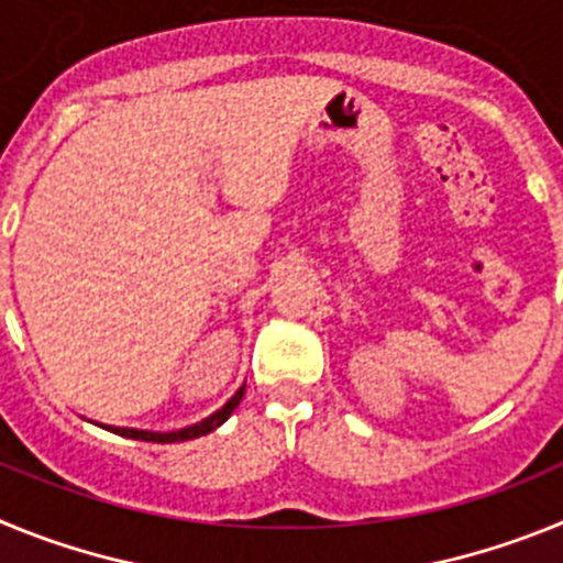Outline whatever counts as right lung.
Instances as JSON below:
<instances>
[{
	"instance_id": "obj_1",
	"label": "right lung",
	"mask_w": 563,
	"mask_h": 563,
	"mask_svg": "<svg viewBox=\"0 0 563 563\" xmlns=\"http://www.w3.org/2000/svg\"><path fill=\"white\" fill-rule=\"evenodd\" d=\"M242 395H245V386L236 391V395L231 397V400L222 406L220 411H213L211 417H206V420L194 422V426H188V429H180V431H141V429H114V426H103V429L114 431V434L121 437H129V440H143V442H186V440H194V437H206L211 434L213 429H220L222 422L228 420V417L233 415V409L239 406V400H242Z\"/></svg>"
}]
</instances>
